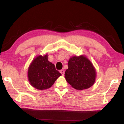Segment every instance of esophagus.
Instances as JSON below:
<instances>
[{
	"mask_svg": "<svg viewBox=\"0 0 124 124\" xmlns=\"http://www.w3.org/2000/svg\"><path fill=\"white\" fill-rule=\"evenodd\" d=\"M60 72L61 73H62V76L64 75V73H65V71H64V70H63V69H62V70H60Z\"/></svg>",
	"mask_w": 124,
	"mask_h": 124,
	"instance_id": "obj_1",
	"label": "esophagus"
}]
</instances>
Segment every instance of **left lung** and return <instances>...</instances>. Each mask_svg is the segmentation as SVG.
<instances>
[{
  "label": "left lung",
  "mask_w": 124,
  "mask_h": 124,
  "mask_svg": "<svg viewBox=\"0 0 124 124\" xmlns=\"http://www.w3.org/2000/svg\"><path fill=\"white\" fill-rule=\"evenodd\" d=\"M66 81L77 90L89 89L94 84L96 72L91 61L85 55L73 56L68 61Z\"/></svg>",
  "instance_id": "obj_1"
}]
</instances>
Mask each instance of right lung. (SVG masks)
Masks as SVG:
<instances>
[{"instance_id":"1","label":"right lung","mask_w":124,"mask_h":124,"mask_svg":"<svg viewBox=\"0 0 124 124\" xmlns=\"http://www.w3.org/2000/svg\"><path fill=\"white\" fill-rule=\"evenodd\" d=\"M60 76L62 74L56 70L55 65L48 60L47 54L35 57L28 68L29 82L40 90L50 88Z\"/></svg>"}]
</instances>
